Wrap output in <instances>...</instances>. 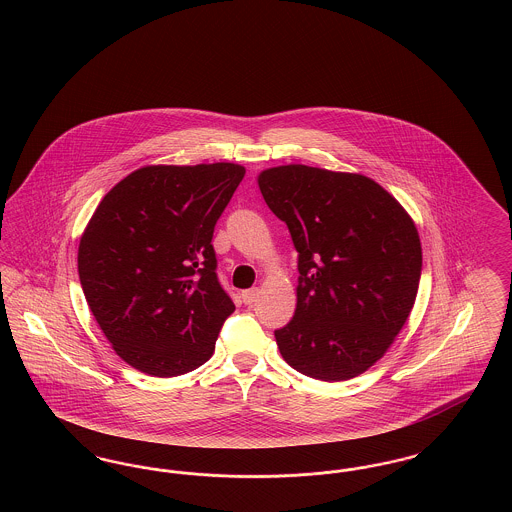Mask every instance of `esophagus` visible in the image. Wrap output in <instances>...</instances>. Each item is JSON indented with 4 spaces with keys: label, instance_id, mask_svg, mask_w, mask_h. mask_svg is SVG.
<instances>
[{
    "label": "esophagus",
    "instance_id": "obj_1",
    "mask_svg": "<svg viewBox=\"0 0 512 512\" xmlns=\"http://www.w3.org/2000/svg\"><path fill=\"white\" fill-rule=\"evenodd\" d=\"M257 296H259V290H257V288L243 290V292H241V302H243L245 306H251V304L257 300Z\"/></svg>",
    "mask_w": 512,
    "mask_h": 512
}]
</instances>
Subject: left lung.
I'll use <instances>...</instances> for the list:
<instances>
[{"label": "left lung", "instance_id": "8db88e82", "mask_svg": "<svg viewBox=\"0 0 512 512\" xmlns=\"http://www.w3.org/2000/svg\"><path fill=\"white\" fill-rule=\"evenodd\" d=\"M261 195L298 251L296 312L276 329L298 372L341 382L392 347L413 310L423 253L415 222L360 173L278 165L259 173Z\"/></svg>", "mask_w": 512, "mask_h": 512}]
</instances>
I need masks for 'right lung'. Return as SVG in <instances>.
Listing matches in <instances>:
<instances>
[{"label": "right lung", "instance_id": "add662e5", "mask_svg": "<svg viewBox=\"0 0 512 512\" xmlns=\"http://www.w3.org/2000/svg\"><path fill=\"white\" fill-rule=\"evenodd\" d=\"M245 167L146 165L117 183L79 239L85 300L115 353L171 378L212 353L236 306L216 276L212 234Z\"/></svg>", "mask_w": 512, "mask_h": 512}]
</instances>
